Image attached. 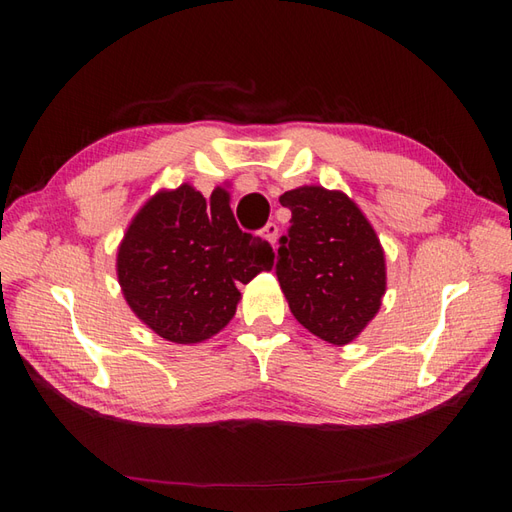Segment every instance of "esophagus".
Instances as JSON below:
<instances>
[{
    "instance_id": "34e87169",
    "label": "esophagus",
    "mask_w": 512,
    "mask_h": 512,
    "mask_svg": "<svg viewBox=\"0 0 512 512\" xmlns=\"http://www.w3.org/2000/svg\"><path fill=\"white\" fill-rule=\"evenodd\" d=\"M263 236L267 238V241H269L271 245H276V241H278V225H276L274 221H269V223L263 227Z\"/></svg>"
}]
</instances>
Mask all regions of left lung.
Masks as SVG:
<instances>
[{
    "label": "left lung",
    "mask_w": 512,
    "mask_h": 512,
    "mask_svg": "<svg viewBox=\"0 0 512 512\" xmlns=\"http://www.w3.org/2000/svg\"><path fill=\"white\" fill-rule=\"evenodd\" d=\"M291 227L280 238L276 276L289 309L328 344L352 342L377 315L385 256L372 225L344 192L302 186L285 192Z\"/></svg>",
    "instance_id": "1"
}]
</instances>
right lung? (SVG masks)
I'll return each instance as SVG.
<instances>
[{
  "label": "right lung",
  "mask_w": 512,
  "mask_h": 512,
  "mask_svg": "<svg viewBox=\"0 0 512 512\" xmlns=\"http://www.w3.org/2000/svg\"><path fill=\"white\" fill-rule=\"evenodd\" d=\"M274 267V249L236 225L230 192L206 199L181 184L144 203L118 247V282L131 311L160 337L197 344L236 313L238 285Z\"/></svg>",
  "instance_id": "add662e5"
}]
</instances>
